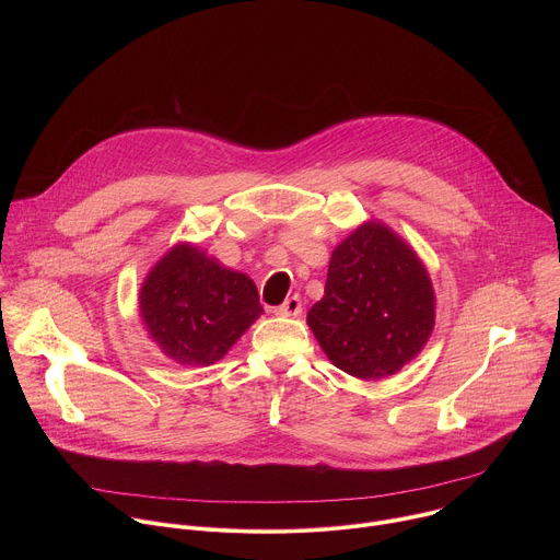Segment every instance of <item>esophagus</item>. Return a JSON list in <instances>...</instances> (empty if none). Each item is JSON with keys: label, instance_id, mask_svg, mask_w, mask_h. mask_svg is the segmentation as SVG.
Segmentation results:
<instances>
[{"label": "esophagus", "instance_id": "34e87169", "mask_svg": "<svg viewBox=\"0 0 560 560\" xmlns=\"http://www.w3.org/2000/svg\"><path fill=\"white\" fill-rule=\"evenodd\" d=\"M301 310H303L301 296L292 294V296H288V299L283 301V305H279L275 312H277L279 316H299V314H301Z\"/></svg>", "mask_w": 560, "mask_h": 560}]
</instances>
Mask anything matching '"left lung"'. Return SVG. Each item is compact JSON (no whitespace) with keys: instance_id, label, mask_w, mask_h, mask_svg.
<instances>
[{"instance_id":"1","label":"left lung","mask_w":560,"mask_h":560,"mask_svg":"<svg viewBox=\"0 0 560 560\" xmlns=\"http://www.w3.org/2000/svg\"><path fill=\"white\" fill-rule=\"evenodd\" d=\"M436 318L428 268L406 238L381 221H363L332 250L322 301L307 326L343 372L385 378L425 348Z\"/></svg>"}]
</instances>
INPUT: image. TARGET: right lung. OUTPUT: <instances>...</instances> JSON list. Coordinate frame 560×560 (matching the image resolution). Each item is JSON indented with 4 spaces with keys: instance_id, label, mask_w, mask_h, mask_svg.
Instances as JSON below:
<instances>
[{
    "instance_id": "add662e5",
    "label": "right lung",
    "mask_w": 560,
    "mask_h": 560,
    "mask_svg": "<svg viewBox=\"0 0 560 560\" xmlns=\"http://www.w3.org/2000/svg\"><path fill=\"white\" fill-rule=\"evenodd\" d=\"M264 314L255 281L192 244L173 246L145 275L139 316L152 343L179 365L228 354Z\"/></svg>"
}]
</instances>
